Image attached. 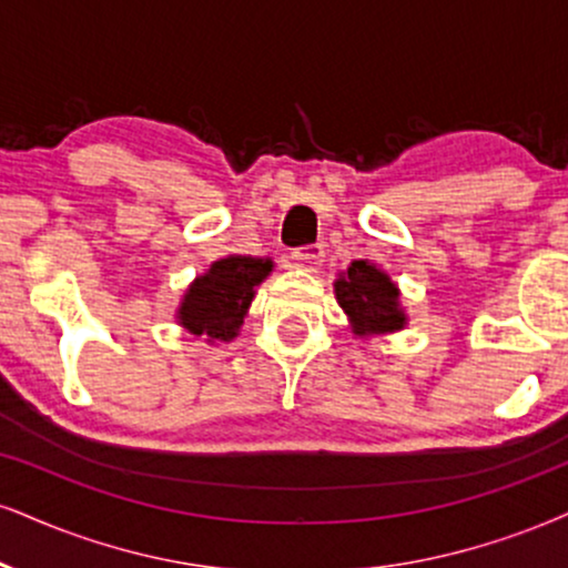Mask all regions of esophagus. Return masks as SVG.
Here are the masks:
<instances>
[{"mask_svg":"<svg viewBox=\"0 0 568 568\" xmlns=\"http://www.w3.org/2000/svg\"><path fill=\"white\" fill-rule=\"evenodd\" d=\"M292 268L300 271H318L324 265V247L321 244H307V247H300L290 255Z\"/></svg>","mask_w":568,"mask_h":568,"instance_id":"1","label":"esophagus"}]
</instances>
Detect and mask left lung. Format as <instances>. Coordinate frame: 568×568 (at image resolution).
Returning <instances> with one entry per match:
<instances>
[{"label":"left lung","mask_w":568,"mask_h":568,"mask_svg":"<svg viewBox=\"0 0 568 568\" xmlns=\"http://www.w3.org/2000/svg\"><path fill=\"white\" fill-rule=\"evenodd\" d=\"M334 295L358 337L400 332L408 324L397 284L368 261L349 263V268L334 282Z\"/></svg>","instance_id":"8db88e82"}]
</instances>
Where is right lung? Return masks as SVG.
<instances>
[{
	"mask_svg": "<svg viewBox=\"0 0 568 568\" xmlns=\"http://www.w3.org/2000/svg\"><path fill=\"white\" fill-rule=\"evenodd\" d=\"M273 271L268 257L229 255L189 284L176 318L189 334L207 342H231L240 334L255 286Z\"/></svg>",
	"mask_w": 568,
	"mask_h": 568,
	"instance_id": "right-lung-1",
	"label": "right lung"
}]
</instances>
